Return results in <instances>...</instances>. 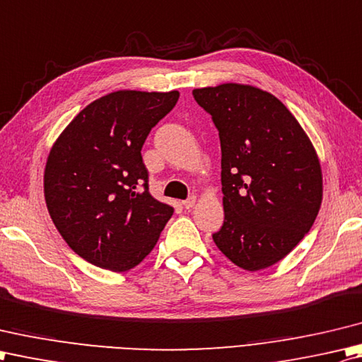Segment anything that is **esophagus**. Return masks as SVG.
Wrapping results in <instances>:
<instances>
[{"mask_svg":"<svg viewBox=\"0 0 362 362\" xmlns=\"http://www.w3.org/2000/svg\"><path fill=\"white\" fill-rule=\"evenodd\" d=\"M195 203H197V197L192 195V197L187 198V200L182 202V206H184V208H186V209H190V208H194Z\"/></svg>","mask_w":362,"mask_h":362,"instance_id":"34e87169","label":"esophagus"}]
</instances>
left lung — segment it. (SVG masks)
Segmentation results:
<instances>
[{
  "label": "left lung",
  "instance_id": "left-lung-1",
  "mask_svg": "<svg viewBox=\"0 0 362 362\" xmlns=\"http://www.w3.org/2000/svg\"><path fill=\"white\" fill-rule=\"evenodd\" d=\"M192 93L222 146L225 222L212 239L238 267L267 269L314 225L323 197L319 156L291 110L262 88L226 83Z\"/></svg>",
  "mask_w": 362,
  "mask_h": 362
}]
</instances>
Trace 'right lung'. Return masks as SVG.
Masks as SVG:
<instances>
[{"instance_id": "1", "label": "right lung", "mask_w": 362, "mask_h": 362, "mask_svg": "<svg viewBox=\"0 0 362 362\" xmlns=\"http://www.w3.org/2000/svg\"><path fill=\"white\" fill-rule=\"evenodd\" d=\"M178 90H117L92 101L56 139L43 194L57 231L97 267L127 272L142 262L173 216L148 190L146 136L170 112Z\"/></svg>"}]
</instances>
